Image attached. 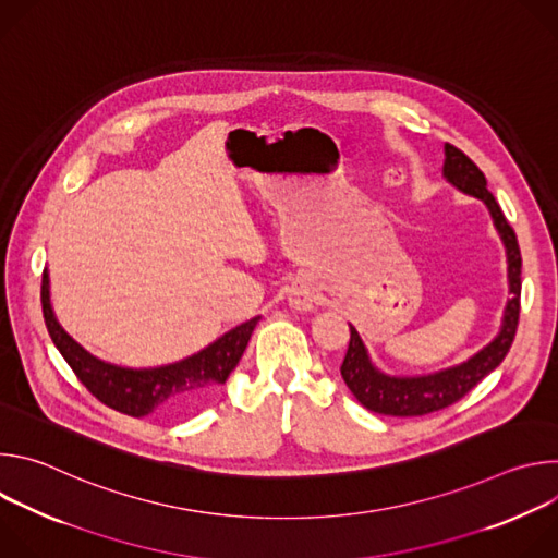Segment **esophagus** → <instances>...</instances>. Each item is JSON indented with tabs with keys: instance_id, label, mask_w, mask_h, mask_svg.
<instances>
[{
	"instance_id": "esophagus-1",
	"label": "esophagus",
	"mask_w": 558,
	"mask_h": 558,
	"mask_svg": "<svg viewBox=\"0 0 558 558\" xmlns=\"http://www.w3.org/2000/svg\"><path fill=\"white\" fill-rule=\"evenodd\" d=\"M287 300H289V306L295 308V311H311L315 306V302H317V293H315V289L311 284L300 282V284H293L289 289Z\"/></svg>"
}]
</instances>
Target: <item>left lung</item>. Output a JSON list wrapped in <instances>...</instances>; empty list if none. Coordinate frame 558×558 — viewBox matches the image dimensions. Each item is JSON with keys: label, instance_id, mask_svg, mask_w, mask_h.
I'll return each instance as SVG.
<instances>
[{"label": "left lung", "instance_id": "obj_1", "mask_svg": "<svg viewBox=\"0 0 558 558\" xmlns=\"http://www.w3.org/2000/svg\"><path fill=\"white\" fill-rule=\"evenodd\" d=\"M441 177L461 194L480 198L493 218V225L501 238L508 265V302L504 306L501 327L497 336L470 355L468 360L422 375H390L384 373L371 357L360 331L349 325L351 340L340 366V373L355 395V400L379 415L390 417H417L426 413L441 411L480 384L488 373H493L504 357L508 355L517 325H519V298H521V252L517 243V233L508 225L499 203L486 187L484 172L476 168L470 158L454 145H444V166Z\"/></svg>", "mask_w": 558, "mask_h": 558}]
</instances>
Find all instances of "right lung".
<instances>
[{
    "label": "right lung",
    "mask_w": 558,
    "mask_h": 558,
    "mask_svg": "<svg viewBox=\"0 0 558 558\" xmlns=\"http://www.w3.org/2000/svg\"><path fill=\"white\" fill-rule=\"evenodd\" d=\"M41 306L48 333L74 375L99 402L132 417H181L196 411L227 381L260 323L256 315L179 362L134 368L93 355L65 333L52 308L48 269L41 278Z\"/></svg>",
    "instance_id": "add662e5"
}]
</instances>
